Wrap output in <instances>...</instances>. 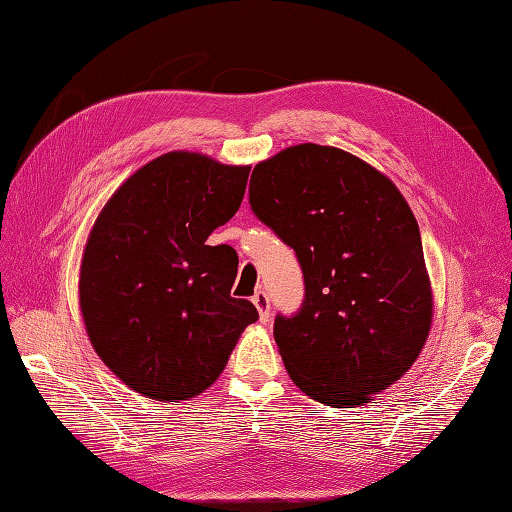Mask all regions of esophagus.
I'll return each instance as SVG.
<instances>
[{"instance_id":"34e87169","label":"esophagus","mask_w":512,"mask_h":512,"mask_svg":"<svg viewBox=\"0 0 512 512\" xmlns=\"http://www.w3.org/2000/svg\"><path fill=\"white\" fill-rule=\"evenodd\" d=\"M252 303L256 305L258 314H260V322H269V316H271V303H269V297L265 290H258L254 297H252Z\"/></svg>"}]
</instances>
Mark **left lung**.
<instances>
[{
    "instance_id": "8db88e82",
    "label": "left lung",
    "mask_w": 512,
    "mask_h": 512,
    "mask_svg": "<svg viewBox=\"0 0 512 512\" xmlns=\"http://www.w3.org/2000/svg\"><path fill=\"white\" fill-rule=\"evenodd\" d=\"M250 205L303 269L301 312L273 327L292 382L320 404H367L412 367L433 320L406 198L352 153L303 143L254 166Z\"/></svg>"
}]
</instances>
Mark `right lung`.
Masks as SVG:
<instances>
[{
	"label": "right lung",
	"mask_w": 512,
	"mask_h": 512,
	"mask_svg": "<svg viewBox=\"0 0 512 512\" xmlns=\"http://www.w3.org/2000/svg\"><path fill=\"white\" fill-rule=\"evenodd\" d=\"M250 166L168 151L123 181L81 260L79 303L96 354L156 401H185L220 378L256 307L230 297L239 258L207 245L241 207Z\"/></svg>",
	"instance_id": "right-lung-1"
}]
</instances>
